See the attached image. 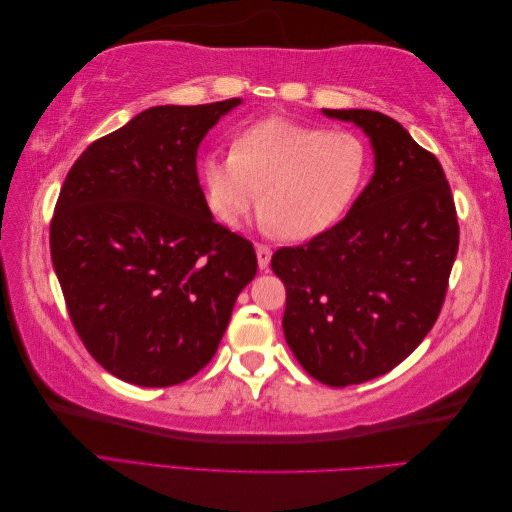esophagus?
<instances>
[{
  "mask_svg": "<svg viewBox=\"0 0 512 512\" xmlns=\"http://www.w3.org/2000/svg\"><path fill=\"white\" fill-rule=\"evenodd\" d=\"M256 256H258V267L267 269L271 260V247L265 243H256Z\"/></svg>",
  "mask_w": 512,
  "mask_h": 512,
  "instance_id": "34e87169",
  "label": "esophagus"
}]
</instances>
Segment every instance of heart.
<instances>
[{"instance_id":"heart-1","label":"heart","mask_w":512,"mask_h":512,"mask_svg":"<svg viewBox=\"0 0 512 512\" xmlns=\"http://www.w3.org/2000/svg\"><path fill=\"white\" fill-rule=\"evenodd\" d=\"M367 166L359 134L267 119L243 130L232 151L207 153L198 170L207 205L224 226L237 228L262 194L271 230L309 239L348 211Z\"/></svg>"}]
</instances>
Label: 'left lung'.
<instances>
[{
	"label": "left lung",
	"instance_id": "1",
	"mask_svg": "<svg viewBox=\"0 0 512 512\" xmlns=\"http://www.w3.org/2000/svg\"><path fill=\"white\" fill-rule=\"evenodd\" d=\"M371 138L376 173L346 218L280 247L271 269L286 286L284 335L301 367L344 389L397 367L436 324L459 247L442 164L378 111H331Z\"/></svg>",
	"mask_w": 512,
	"mask_h": 512
}]
</instances>
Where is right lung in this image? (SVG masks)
Masks as SVG:
<instances>
[{"label": "right lung", "instance_id": "1", "mask_svg": "<svg viewBox=\"0 0 512 512\" xmlns=\"http://www.w3.org/2000/svg\"><path fill=\"white\" fill-rule=\"evenodd\" d=\"M241 100L153 106L91 143L68 170L51 220V258L74 331L113 376L175 386L209 365L252 241L213 220L196 151Z\"/></svg>", "mask_w": 512, "mask_h": 512}]
</instances>
